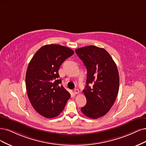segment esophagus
<instances>
[{"mask_svg":"<svg viewBox=\"0 0 146 146\" xmlns=\"http://www.w3.org/2000/svg\"><path fill=\"white\" fill-rule=\"evenodd\" d=\"M79 93V90L78 89H74V91H73V93L74 95H76V94H78Z\"/></svg>","mask_w":146,"mask_h":146,"instance_id":"esophagus-1","label":"esophagus"}]
</instances>
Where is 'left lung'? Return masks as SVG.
<instances>
[{"label":"left lung","mask_w":146,"mask_h":146,"mask_svg":"<svg viewBox=\"0 0 146 146\" xmlns=\"http://www.w3.org/2000/svg\"><path fill=\"white\" fill-rule=\"evenodd\" d=\"M75 51L87 70V85L83 90L87 104L81 111L86 116L96 119L105 115L116 100L119 86L118 70L104 48L90 45ZM90 83L93 88L89 86Z\"/></svg>","instance_id":"obj_1"}]
</instances>
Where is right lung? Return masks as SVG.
I'll use <instances>...</instances> for the list:
<instances>
[{"label":"right lung","mask_w":146,"mask_h":146,"mask_svg":"<svg viewBox=\"0 0 146 146\" xmlns=\"http://www.w3.org/2000/svg\"><path fill=\"white\" fill-rule=\"evenodd\" d=\"M74 51L57 44L44 45L37 51L28 65L25 82L32 106L47 118L58 116L70 98V94L60 86L58 70L64 61Z\"/></svg>","instance_id":"1"}]
</instances>
